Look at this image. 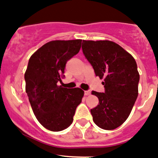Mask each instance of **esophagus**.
Returning a JSON list of instances; mask_svg holds the SVG:
<instances>
[{"label": "esophagus", "instance_id": "obj_1", "mask_svg": "<svg viewBox=\"0 0 158 158\" xmlns=\"http://www.w3.org/2000/svg\"><path fill=\"white\" fill-rule=\"evenodd\" d=\"M85 95H89L91 94V90H87V91H85L84 92Z\"/></svg>", "mask_w": 158, "mask_h": 158}]
</instances>
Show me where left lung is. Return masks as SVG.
<instances>
[{
	"instance_id": "left-lung-1",
	"label": "left lung",
	"mask_w": 158,
	"mask_h": 158,
	"mask_svg": "<svg viewBox=\"0 0 158 158\" xmlns=\"http://www.w3.org/2000/svg\"><path fill=\"white\" fill-rule=\"evenodd\" d=\"M82 49L96 76L104 79V92L92 91L99 104L91 109L94 123L111 130L128 118L138 97L139 74L133 57L110 41H82Z\"/></svg>"
}]
</instances>
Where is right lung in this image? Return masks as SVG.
<instances>
[{"label": "right lung", "mask_w": 158, "mask_h": 158, "mask_svg": "<svg viewBox=\"0 0 158 158\" xmlns=\"http://www.w3.org/2000/svg\"><path fill=\"white\" fill-rule=\"evenodd\" d=\"M82 40L51 41L31 56L25 73L26 92L34 114L44 128L54 132L70 126L84 92L57 85L66 64L79 53Z\"/></svg>", "instance_id": "1"}]
</instances>
